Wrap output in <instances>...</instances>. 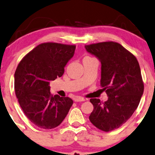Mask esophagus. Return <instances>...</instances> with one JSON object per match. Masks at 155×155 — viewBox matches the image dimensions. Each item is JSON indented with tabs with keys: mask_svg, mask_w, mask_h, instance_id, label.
<instances>
[{
	"mask_svg": "<svg viewBox=\"0 0 155 155\" xmlns=\"http://www.w3.org/2000/svg\"><path fill=\"white\" fill-rule=\"evenodd\" d=\"M74 101L75 102H80V101H85V99L83 98V97H80V96H76L75 98H74Z\"/></svg>",
	"mask_w": 155,
	"mask_h": 155,
	"instance_id": "esophagus-1",
	"label": "esophagus"
}]
</instances>
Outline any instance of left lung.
I'll return each mask as SVG.
<instances>
[{
  "label": "left lung",
  "mask_w": 155,
  "mask_h": 155,
  "mask_svg": "<svg viewBox=\"0 0 155 155\" xmlns=\"http://www.w3.org/2000/svg\"><path fill=\"white\" fill-rule=\"evenodd\" d=\"M85 47L101 63V85L108 97L104 103L90 100L93 110L89 119L100 130L113 131L127 122L140 102L144 83L139 62L130 51L114 41Z\"/></svg>",
  "instance_id": "left-lung-1"
}]
</instances>
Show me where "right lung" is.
I'll return each instance as SVG.
<instances>
[{"instance_id":"right-lung-1","label":"right lung","mask_w":155,"mask_h":155,"mask_svg":"<svg viewBox=\"0 0 155 155\" xmlns=\"http://www.w3.org/2000/svg\"><path fill=\"white\" fill-rule=\"evenodd\" d=\"M76 47L47 42L36 47L21 61L14 74V88L21 108L30 121L44 129L62 123L73 101L53 96L49 83L62 77Z\"/></svg>"}]
</instances>
